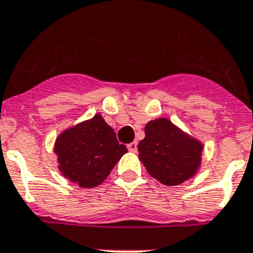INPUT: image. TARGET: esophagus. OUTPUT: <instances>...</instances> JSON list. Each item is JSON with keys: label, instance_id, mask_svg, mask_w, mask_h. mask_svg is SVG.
<instances>
[{"label": "esophagus", "instance_id": "1", "mask_svg": "<svg viewBox=\"0 0 253 253\" xmlns=\"http://www.w3.org/2000/svg\"><path fill=\"white\" fill-rule=\"evenodd\" d=\"M127 148H128V151L130 152H136L137 151V141H132V143H130V144L127 145Z\"/></svg>", "mask_w": 253, "mask_h": 253}]
</instances>
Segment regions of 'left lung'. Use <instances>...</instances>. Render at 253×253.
I'll list each match as a JSON object with an SVG mask.
<instances>
[{"instance_id": "8db88e82", "label": "left lung", "mask_w": 253, "mask_h": 253, "mask_svg": "<svg viewBox=\"0 0 253 253\" xmlns=\"http://www.w3.org/2000/svg\"><path fill=\"white\" fill-rule=\"evenodd\" d=\"M137 144L139 160L155 179L178 186L198 173L204 145L168 118L149 121Z\"/></svg>"}]
</instances>
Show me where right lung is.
Instances as JSON below:
<instances>
[{
  "mask_svg": "<svg viewBox=\"0 0 253 253\" xmlns=\"http://www.w3.org/2000/svg\"><path fill=\"white\" fill-rule=\"evenodd\" d=\"M126 152L101 114L66 128L54 143L58 170L82 188L101 184Z\"/></svg>",
  "mask_w": 253,
  "mask_h": 253,
  "instance_id": "1",
  "label": "right lung"
}]
</instances>
